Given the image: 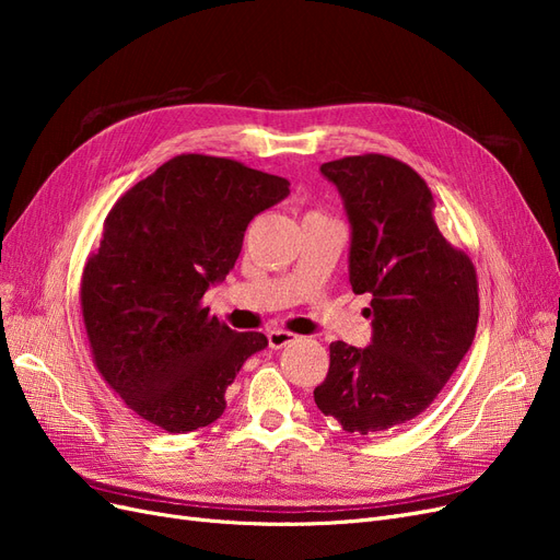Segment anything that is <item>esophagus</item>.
<instances>
[{"label":"esophagus","mask_w":560,"mask_h":560,"mask_svg":"<svg viewBox=\"0 0 560 560\" xmlns=\"http://www.w3.org/2000/svg\"><path fill=\"white\" fill-rule=\"evenodd\" d=\"M292 341H296V334H292V331L276 329V331L268 334V348H273V350H280L284 346H290Z\"/></svg>","instance_id":"obj_1"}]
</instances>
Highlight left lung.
Wrapping results in <instances>:
<instances>
[{
    "label": "left lung",
    "instance_id": "8db88e82",
    "mask_svg": "<svg viewBox=\"0 0 560 560\" xmlns=\"http://www.w3.org/2000/svg\"><path fill=\"white\" fill-rule=\"evenodd\" d=\"M350 219V284L371 294V346H329L317 409L346 432L376 434L420 416L467 354L479 322L471 259L434 222L428 182L393 156L319 167Z\"/></svg>",
    "mask_w": 560,
    "mask_h": 560
}]
</instances>
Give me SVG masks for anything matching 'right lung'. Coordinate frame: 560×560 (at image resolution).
<instances>
[{
	"mask_svg": "<svg viewBox=\"0 0 560 560\" xmlns=\"http://www.w3.org/2000/svg\"><path fill=\"white\" fill-rule=\"evenodd\" d=\"M287 194L284 177L182 154L114 202L83 266L81 313L100 376L151 425H210L245 360L268 346L210 315L202 294L229 276L252 219Z\"/></svg>",
	"mask_w": 560,
	"mask_h": 560,
	"instance_id": "obj_1",
	"label": "right lung"
}]
</instances>
